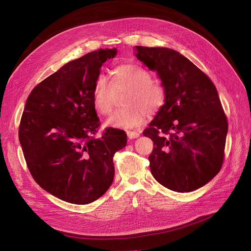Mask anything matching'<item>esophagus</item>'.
I'll return each instance as SVG.
<instances>
[{
  "mask_svg": "<svg viewBox=\"0 0 251 251\" xmlns=\"http://www.w3.org/2000/svg\"><path fill=\"white\" fill-rule=\"evenodd\" d=\"M126 135H127V137L129 139H135V138H138L140 136V133H138V132H130V130H127Z\"/></svg>",
  "mask_w": 251,
  "mask_h": 251,
  "instance_id": "34e87169",
  "label": "esophagus"
}]
</instances>
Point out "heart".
I'll list each match as a JSON object with an SVG mask.
<instances>
[{"label":"heart","mask_w":251,"mask_h":251,"mask_svg":"<svg viewBox=\"0 0 251 251\" xmlns=\"http://www.w3.org/2000/svg\"><path fill=\"white\" fill-rule=\"evenodd\" d=\"M111 81L100 75L93 89V105L100 114H109L116 92L128 89L124 108L116 110L106 126L135 128L142 126L150 114L157 113L165 104L166 90L161 80L152 78L149 70L137 63H125L111 71Z\"/></svg>","instance_id":"heart-1"}]
</instances>
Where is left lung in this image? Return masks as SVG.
Instances as JSON below:
<instances>
[{"instance_id":"8db88e82","label":"left lung","mask_w":251,"mask_h":251,"mask_svg":"<svg viewBox=\"0 0 251 251\" xmlns=\"http://www.w3.org/2000/svg\"><path fill=\"white\" fill-rule=\"evenodd\" d=\"M136 50L166 90L165 104L143 132L154 144L148 157L151 174L165 188L191 192L212 180L224 162L228 121L217 88L175 50L141 46Z\"/></svg>"}]
</instances>
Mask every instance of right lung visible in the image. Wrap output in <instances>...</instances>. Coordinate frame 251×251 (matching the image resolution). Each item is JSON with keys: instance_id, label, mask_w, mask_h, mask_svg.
Returning <instances> with one entry per match:
<instances>
[{"instance_id": "right-lung-1", "label": "right lung", "mask_w": 251, "mask_h": 251, "mask_svg": "<svg viewBox=\"0 0 251 251\" xmlns=\"http://www.w3.org/2000/svg\"><path fill=\"white\" fill-rule=\"evenodd\" d=\"M116 52L99 49L62 66L33 88L21 116L19 141L33 180L69 203H92L109 189L113 156L126 145V134L118 128L95 137L101 124L94 85Z\"/></svg>"}]
</instances>
